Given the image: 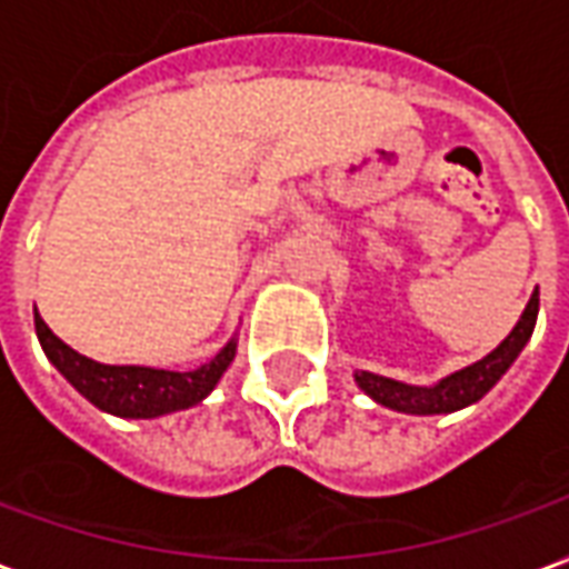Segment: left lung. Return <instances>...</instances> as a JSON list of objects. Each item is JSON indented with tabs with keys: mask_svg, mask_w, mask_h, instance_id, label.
I'll return each mask as SVG.
<instances>
[{
	"mask_svg": "<svg viewBox=\"0 0 569 569\" xmlns=\"http://www.w3.org/2000/svg\"><path fill=\"white\" fill-rule=\"evenodd\" d=\"M537 312H540V290L530 293L528 306L518 318V325L512 327V333L506 336L491 355H485L482 360H476L463 370L451 372L430 388L403 385V381L385 379V376L367 370L355 372V381H358L360 391L370 393L376 403L388 406L393 412H406V416H442V412L463 409V406L482 400L485 393L500 381V376L512 367V360L521 355V348L528 346L530 333L537 327Z\"/></svg>",
	"mask_w": 569,
	"mask_h": 569,
	"instance_id": "8db88e82",
	"label": "left lung"
}]
</instances>
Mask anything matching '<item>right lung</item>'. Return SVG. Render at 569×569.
I'll return each mask as SVG.
<instances>
[{
    "mask_svg": "<svg viewBox=\"0 0 569 569\" xmlns=\"http://www.w3.org/2000/svg\"><path fill=\"white\" fill-rule=\"evenodd\" d=\"M36 333L48 360L74 391L87 397L97 409L118 418H160L202 403L236 358V339H230L209 363L190 372L114 367V363H99V360L78 355L60 336H53L39 312H36Z\"/></svg>",
    "mask_w": 569,
    "mask_h": 569,
    "instance_id": "right-lung-1",
    "label": "right lung"
}]
</instances>
